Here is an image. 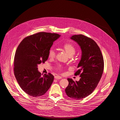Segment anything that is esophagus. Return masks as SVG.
Here are the masks:
<instances>
[{
	"mask_svg": "<svg viewBox=\"0 0 120 120\" xmlns=\"http://www.w3.org/2000/svg\"><path fill=\"white\" fill-rule=\"evenodd\" d=\"M54 78L55 79H62V77L59 76H55L54 77Z\"/></svg>",
	"mask_w": 120,
	"mask_h": 120,
	"instance_id": "1",
	"label": "esophagus"
}]
</instances>
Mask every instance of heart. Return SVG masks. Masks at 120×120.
<instances>
[{"instance_id":"heart-1","label":"heart","mask_w":120,"mask_h":120,"mask_svg":"<svg viewBox=\"0 0 120 120\" xmlns=\"http://www.w3.org/2000/svg\"><path fill=\"white\" fill-rule=\"evenodd\" d=\"M63 49L67 54L69 56H72L73 55L75 52V49L72 44L71 43H66L63 45ZM56 54L55 50L53 48H51L49 52V57L50 58H53L55 57ZM60 67L58 68L60 69Z\"/></svg>"}]
</instances>
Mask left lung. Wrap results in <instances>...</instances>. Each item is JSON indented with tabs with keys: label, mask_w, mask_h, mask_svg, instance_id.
Returning <instances> with one entry per match:
<instances>
[{
	"label": "left lung",
	"mask_w": 120,
	"mask_h": 120,
	"mask_svg": "<svg viewBox=\"0 0 120 120\" xmlns=\"http://www.w3.org/2000/svg\"><path fill=\"white\" fill-rule=\"evenodd\" d=\"M71 39L81 48L82 55L75 75H80L79 81L68 78V85L65 89L67 95L75 100H81L94 91L101 78L104 62L101 50L97 43L82 34L72 35Z\"/></svg>",
	"instance_id": "left-lung-1"
}]
</instances>
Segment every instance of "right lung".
Here are the masks:
<instances>
[{
    "label": "right lung",
    "instance_id": "right-lung-1",
    "mask_svg": "<svg viewBox=\"0 0 120 120\" xmlns=\"http://www.w3.org/2000/svg\"><path fill=\"white\" fill-rule=\"evenodd\" d=\"M61 35L40 32L26 37L18 46L14 59V74L23 90L34 97L44 95L51 86L54 76L51 73L43 76L38 65L44 63L54 41Z\"/></svg>",
    "mask_w": 120,
    "mask_h": 120
}]
</instances>
